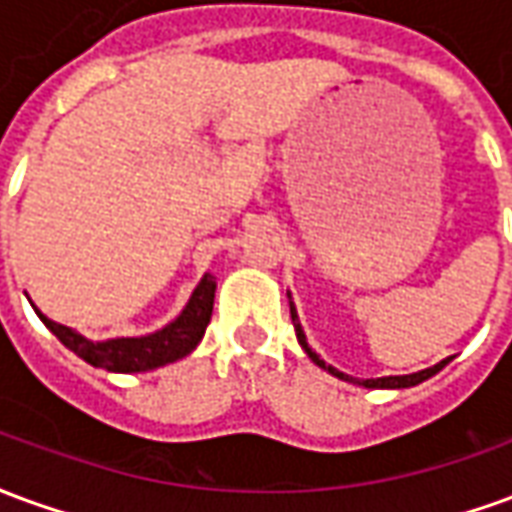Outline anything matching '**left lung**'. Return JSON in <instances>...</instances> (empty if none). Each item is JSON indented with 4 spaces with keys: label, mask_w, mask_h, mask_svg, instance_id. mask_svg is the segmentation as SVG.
I'll return each instance as SVG.
<instances>
[{
    "label": "left lung",
    "mask_w": 512,
    "mask_h": 512,
    "mask_svg": "<svg viewBox=\"0 0 512 512\" xmlns=\"http://www.w3.org/2000/svg\"><path fill=\"white\" fill-rule=\"evenodd\" d=\"M290 318H293V329H296V337H299V345H301V348H304V354L310 356L312 362H315V365H318V367H323V370H329L332 376L343 378V381H351V384L370 386V389H406V386H417V384H422L425 378L436 376L441 367L450 362V359H444V362H439V365L428 367V370H419V373H411V376H386V378H367V381H356V378L345 376V373H340V370H334L332 365H326L321 356L312 351L310 343H307V334H304V329H301L299 315H296V307H293V304H290Z\"/></svg>",
    "instance_id": "8db88e82"
}]
</instances>
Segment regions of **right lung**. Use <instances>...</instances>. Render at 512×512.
<instances>
[{
  "mask_svg": "<svg viewBox=\"0 0 512 512\" xmlns=\"http://www.w3.org/2000/svg\"><path fill=\"white\" fill-rule=\"evenodd\" d=\"M213 293H216V279L213 274H205L191 293L189 304L164 329L145 334V337H117V340H104V343H93L68 326L46 318L35 304L32 307L38 312L40 321L57 334V340L65 348H71L76 356H82L87 365L104 367L112 373H142V370H156L169 362H178L197 348L211 323Z\"/></svg>",
  "mask_w": 512,
  "mask_h": 512,
  "instance_id": "obj_1",
  "label": "right lung"
}]
</instances>
